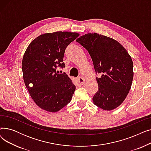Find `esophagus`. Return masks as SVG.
Returning a JSON list of instances; mask_svg holds the SVG:
<instances>
[{
    "mask_svg": "<svg viewBox=\"0 0 151 151\" xmlns=\"http://www.w3.org/2000/svg\"><path fill=\"white\" fill-rule=\"evenodd\" d=\"M86 81V80L85 78L83 76H80V77H78L77 78V82L78 83L79 85H82Z\"/></svg>",
    "mask_w": 151,
    "mask_h": 151,
    "instance_id": "esophagus-1",
    "label": "esophagus"
}]
</instances>
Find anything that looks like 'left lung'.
<instances>
[{"instance_id": "8db88e82", "label": "left lung", "mask_w": 151, "mask_h": 151, "mask_svg": "<svg viewBox=\"0 0 151 151\" xmlns=\"http://www.w3.org/2000/svg\"><path fill=\"white\" fill-rule=\"evenodd\" d=\"M88 51L96 72L99 89L93 104L107 111L114 109L124 101L130 90L133 78V61L124 46L116 40L88 34L76 40Z\"/></svg>"}]
</instances>
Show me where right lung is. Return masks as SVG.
I'll list each match as a JSON object with an SVG mask.
<instances>
[{
	"label": "right lung",
	"mask_w": 151,
	"mask_h": 151,
	"mask_svg": "<svg viewBox=\"0 0 151 151\" xmlns=\"http://www.w3.org/2000/svg\"><path fill=\"white\" fill-rule=\"evenodd\" d=\"M78 36L76 32L61 31L40 35L24 54V81L36 105L47 111L58 112L72 99L75 86L65 73H58L55 69L65 67V50Z\"/></svg>",
	"instance_id": "right-lung-1"
}]
</instances>
